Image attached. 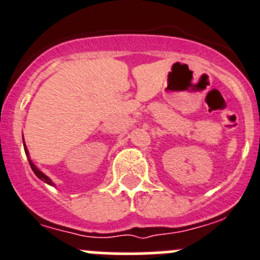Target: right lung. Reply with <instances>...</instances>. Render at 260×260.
Returning <instances> with one entry per match:
<instances>
[{
    "instance_id": "1",
    "label": "right lung",
    "mask_w": 260,
    "mask_h": 260,
    "mask_svg": "<svg viewBox=\"0 0 260 260\" xmlns=\"http://www.w3.org/2000/svg\"><path fill=\"white\" fill-rule=\"evenodd\" d=\"M24 142V141H23ZM24 150H25V154H26V156H28V160H29V164H30V168H31V171L35 172V174L36 176L38 177V178L40 179H42L43 182H46V183H47V185H51V186H55V183H53L52 181H51L50 178H48L47 176H46L45 173H42V172L40 171V169L37 168V167L35 166V164H33V161H31L30 159H29V152H28V149H26V146H25V144H24Z\"/></svg>"
}]
</instances>
